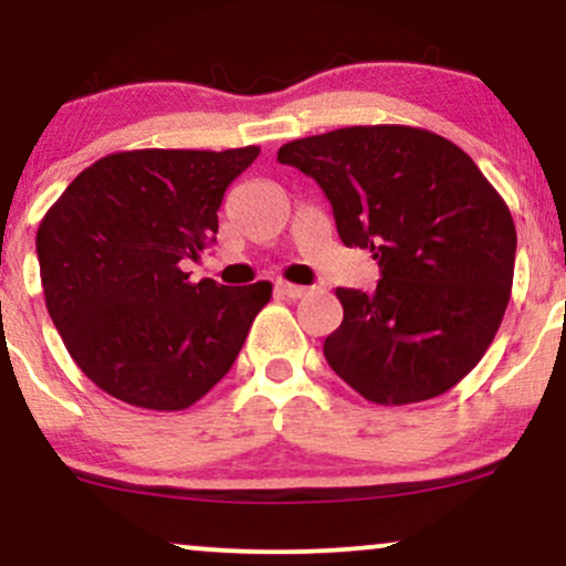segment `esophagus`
Here are the masks:
<instances>
[{
    "mask_svg": "<svg viewBox=\"0 0 566 566\" xmlns=\"http://www.w3.org/2000/svg\"><path fill=\"white\" fill-rule=\"evenodd\" d=\"M276 292L295 301V297H303L305 292H308V287H303V284H292V282H276Z\"/></svg>",
    "mask_w": 566,
    "mask_h": 566,
    "instance_id": "1",
    "label": "esophagus"
}]
</instances>
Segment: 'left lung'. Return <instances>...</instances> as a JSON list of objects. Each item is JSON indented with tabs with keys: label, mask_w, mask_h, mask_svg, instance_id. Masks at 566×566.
<instances>
[{
	"label": "left lung",
	"mask_w": 566,
	"mask_h": 566,
	"mask_svg": "<svg viewBox=\"0 0 566 566\" xmlns=\"http://www.w3.org/2000/svg\"><path fill=\"white\" fill-rule=\"evenodd\" d=\"M276 159L322 186L346 247L373 252V292L337 287L327 365L375 405L458 386L503 322L516 229L509 205L452 140L420 127H343L284 143Z\"/></svg>",
	"instance_id": "8db88e82"
}]
</instances>
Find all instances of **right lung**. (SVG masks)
<instances>
[{"label":"right lung","mask_w":566,"mask_h":566,"mask_svg":"<svg viewBox=\"0 0 566 566\" xmlns=\"http://www.w3.org/2000/svg\"><path fill=\"white\" fill-rule=\"evenodd\" d=\"M261 148H138L71 180L36 231L50 319L101 391L133 407H191L229 373L271 282H188L216 242L226 188Z\"/></svg>","instance_id":"add662e5"}]
</instances>
